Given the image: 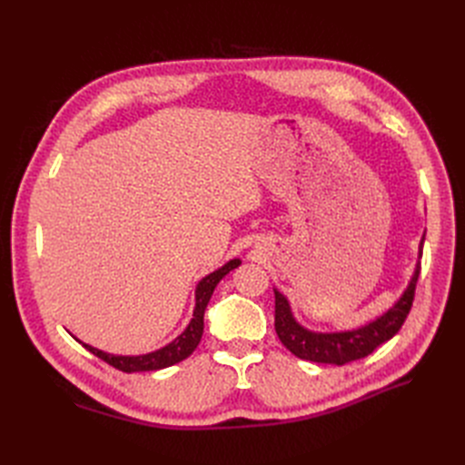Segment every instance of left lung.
I'll return each mask as SVG.
<instances>
[{
  "instance_id": "obj_1",
  "label": "left lung",
  "mask_w": 465,
  "mask_h": 465,
  "mask_svg": "<svg viewBox=\"0 0 465 465\" xmlns=\"http://www.w3.org/2000/svg\"><path fill=\"white\" fill-rule=\"evenodd\" d=\"M423 241L419 246V258L423 256ZM420 272V263L417 262L415 273L410 281V285L403 291L400 301L393 304L388 312H384L374 322L367 323L359 330L351 331H335V333H316L302 328L301 323L292 318L291 306L287 299L275 289V331L292 355L299 359L312 361V362H326V364H345L371 355L376 347L386 343L396 335L403 322L411 311L415 287Z\"/></svg>"
}]
</instances>
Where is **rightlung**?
<instances>
[{
	"label": "right lung",
	"mask_w": 465,
	"mask_h": 465,
	"mask_svg": "<svg viewBox=\"0 0 465 465\" xmlns=\"http://www.w3.org/2000/svg\"><path fill=\"white\" fill-rule=\"evenodd\" d=\"M238 265H241V260H231L223 267H219L217 272L209 273L207 277H203L200 281L198 289H195V308H193L192 322L188 323V328L166 347H163L159 351H153V353H147V355H137V357L110 355V353L98 351L87 343H83V347L89 349L93 355L103 359L104 362L110 364V367H114L122 372H145V371H161L166 367H173V364L188 359L193 353V349L198 347V343L202 340V333H203V314H205V308H207L211 294H213L219 281Z\"/></svg>",
	"instance_id": "add662e5"
}]
</instances>
